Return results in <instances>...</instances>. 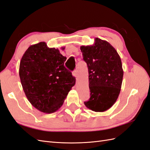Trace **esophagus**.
<instances>
[{
  "label": "esophagus",
  "mask_w": 150,
  "mask_h": 150,
  "mask_svg": "<svg viewBox=\"0 0 150 150\" xmlns=\"http://www.w3.org/2000/svg\"><path fill=\"white\" fill-rule=\"evenodd\" d=\"M72 75H73V76H75V77L76 78V76H77V71H76V70H74L72 72Z\"/></svg>",
  "instance_id": "esophagus-1"
}]
</instances>
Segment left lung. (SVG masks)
<instances>
[{
  "label": "left lung",
  "instance_id": "1",
  "mask_svg": "<svg viewBox=\"0 0 150 150\" xmlns=\"http://www.w3.org/2000/svg\"><path fill=\"white\" fill-rule=\"evenodd\" d=\"M89 70L91 98L84 102L96 112L108 110L120 93L124 75L120 57L109 42L95 38L93 45L80 47Z\"/></svg>",
  "mask_w": 150,
  "mask_h": 150
}]
</instances>
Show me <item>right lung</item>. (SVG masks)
Returning a JSON list of instances; mask_svg holds the SVG:
<instances>
[{
  "instance_id": "add662e5",
  "label": "right lung",
  "mask_w": 150,
  "mask_h": 150,
  "mask_svg": "<svg viewBox=\"0 0 150 150\" xmlns=\"http://www.w3.org/2000/svg\"><path fill=\"white\" fill-rule=\"evenodd\" d=\"M66 59L58 49L49 48L44 42L30 45L21 57L19 75L23 89L29 102L41 112L59 110L75 86V78L64 67Z\"/></svg>"
}]
</instances>
